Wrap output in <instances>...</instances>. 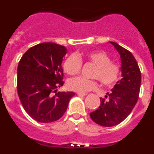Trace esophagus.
Segmentation results:
<instances>
[{
	"instance_id": "esophagus-1",
	"label": "esophagus",
	"mask_w": 154,
	"mask_h": 154,
	"mask_svg": "<svg viewBox=\"0 0 154 154\" xmlns=\"http://www.w3.org/2000/svg\"><path fill=\"white\" fill-rule=\"evenodd\" d=\"M77 94H78V96H85L87 95V94L85 93V92H78Z\"/></svg>"
}]
</instances>
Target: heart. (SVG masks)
<instances>
[{
    "instance_id": "heart-1",
    "label": "heart",
    "mask_w": 154,
    "mask_h": 154,
    "mask_svg": "<svg viewBox=\"0 0 154 154\" xmlns=\"http://www.w3.org/2000/svg\"><path fill=\"white\" fill-rule=\"evenodd\" d=\"M92 62L96 65L92 73V78L98 79L106 86H112L119 79L120 69L119 65L111 62V58L103 51H92L82 54H72L65 60L63 69L69 75H75L82 69V61ZM69 89L78 92H85L96 90L98 82L96 80L87 79L84 77L71 79L68 81Z\"/></svg>"
}]
</instances>
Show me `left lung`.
I'll return each instance as SVG.
<instances>
[{
    "mask_svg": "<svg viewBox=\"0 0 154 154\" xmlns=\"http://www.w3.org/2000/svg\"><path fill=\"white\" fill-rule=\"evenodd\" d=\"M109 42L120 55L122 79L106 93L108 100L100 98L99 108L90 113L95 123L107 127L119 124L130 115L138 100L141 84L140 70L133 54L117 43Z\"/></svg>",
    "mask_w": 154,
    "mask_h": 154,
    "instance_id": "8db88e82",
    "label": "left lung"
}]
</instances>
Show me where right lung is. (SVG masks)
I'll list each match as a JSON object with an SVG mask.
<instances>
[{"mask_svg": "<svg viewBox=\"0 0 154 154\" xmlns=\"http://www.w3.org/2000/svg\"><path fill=\"white\" fill-rule=\"evenodd\" d=\"M67 53L65 46L45 42L30 48L17 66L19 99L27 113L40 123L60 119L68 108L73 92H58L64 84L62 63Z\"/></svg>", "mask_w": 154, "mask_h": 154, "instance_id": "right-lung-1", "label": "right lung"}]
</instances>
